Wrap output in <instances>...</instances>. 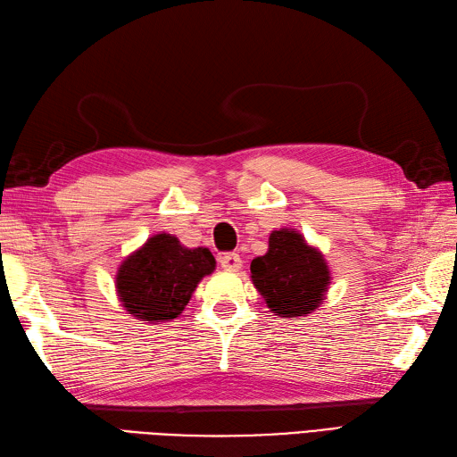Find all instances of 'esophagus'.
<instances>
[{
    "label": "esophagus",
    "mask_w": 457,
    "mask_h": 457,
    "mask_svg": "<svg viewBox=\"0 0 457 457\" xmlns=\"http://www.w3.org/2000/svg\"><path fill=\"white\" fill-rule=\"evenodd\" d=\"M219 263H220V267H223L225 270H240L242 257L238 253H234V252L223 253V255H220V259H219Z\"/></svg>",
    "instance_id": "34e87169"
}]
</instances>
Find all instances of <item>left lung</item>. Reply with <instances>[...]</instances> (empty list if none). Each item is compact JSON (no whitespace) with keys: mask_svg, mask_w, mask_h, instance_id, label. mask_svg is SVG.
Segmentation results:
<instances>
[{"mask_svg":"<svg viewBox=\"0 0 457 457\" xmlns=\"http://www.w3.org/2000/svg\"><path fill=\"white\" fill-rule=\"evenodd\" d=\"M250 270L253 287L278 317L312 313L323 302L330 282L323 255L292 228L270 232L269 252L255 257Z\"/></svg>","mask_w":457,"mask_h":457,"instance_id":"left-lung-1","label":"left lung"}]
</instances>
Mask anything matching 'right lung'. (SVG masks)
Returning <instances> with one entry per match:
<instances>
[{
	"label": "right lung",
	"mask_w": 457,
	"mask_h": 457,
	"mask_svg": "<svg viewBox=\"0 0 457 457\" xmlns=\"http://www.w3.org/2000/svg\"><path fill=\"white\" fill-rule=\"evenodd\" d=\"M213 269L215 257L207 248H184L177 237L163 232L122 262L115 287L130 315L163 323L187 310L192 292Z\"/></svg>",
	"instance_id": "obj_1"
}]
</instances>
